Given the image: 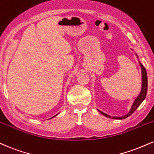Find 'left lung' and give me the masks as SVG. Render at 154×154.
Returning a JSON list of instances; mask_svg holds the SVG:
<instances>
[{
	"label": "left lung",
	"instance_id": "obj_1",
	"mask_svg": "<svg viewBox=\"0 0 154 154\" xmlns=\"http://www.w3.org/2000/svg\"><path fill=\"white\" fill-rule=\"evenodd\" d=\"M136 56H137V57H138V55L136 54ZM139 64H140V68H141V74H142L141 90H140V92L139 95H138V97H136V99L135 100L134 102H133V105H132V107H131L130 111H129V112H128V113L125 115V116H121V117H115V116H112H112H109V115H107L106 113H105V112H102V111L98 110V111H99V112H100L101 114H103V116H105V117L109 118H112V119H118V120L125 119V118L129 117V116H130L131 115H132L133 112H134V111L136 110L138 107H139V105L140 104H141L142 102L144 100H145L146 94H147V90H148L147 73H146V68L144 67L143 66V64L140 62V61H139Z\"/></svg>",
	"mask_w": 154,
	"mask_h": 154
}]
</instances>
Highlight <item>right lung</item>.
<instances>
[{
  "label": "right lung",
  "mask_w": 154,
  "mask_h": 154,
  "mask_svg": "<svg viewBox=\"0 0 154 154\" xmlns=\"http://www.w3.org/2000/svg\"><path fill=\"white\" fill-rule=\"evenodd\" d=\"M57 115H58V114H57L56 116H57ZM54 116V117H55V116ZM54 117H52V118H54Z\"/></svg>",
  "instance_id": "add662e5"
}]
</instances>
